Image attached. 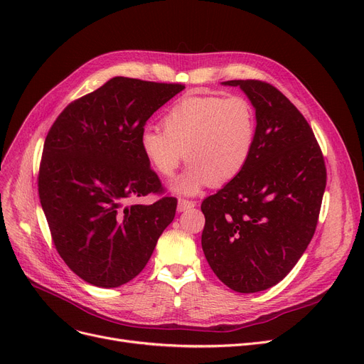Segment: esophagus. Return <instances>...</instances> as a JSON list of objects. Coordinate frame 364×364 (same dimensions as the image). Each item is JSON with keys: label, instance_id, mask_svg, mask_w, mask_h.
<instances>
[{"label": "esophagus", "instance_id": "obj_1", "mask_svg": "<svg viewBox=\"0 0 364 364\" xmlns=\"http://www.w3.org/2000/svg\"><path fill=\"white\" fill-rule=\"evenodd\" d=\"M195 202L193 200H186V199H178V205H177V209H178V213H184V211H187V209H190V208H195Z\"/></svg>", "mask_w": 364, "mask_h": 364}]
</instances>
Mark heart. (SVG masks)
Returning a JSON list of instances; mask_svg holds the SVG:
<instances>
[{
    "label": "heart",
    "mask_w": 364,
    "mask_h": 364,
    "mask_svg": "<svg viewBox=\"0 0 364 364\" xmlns=\"http://www.w3.org/2000/svg\"><path fill=\"white\" fill-rule=\"evenodd\" d=\"M164 131L146 127L140 149L162 177H172L184 162L190 166L169 184L177 195L195 196L203 187L225 186L237 178L251 159L257 114L242 95H186L162 119Z\"/></svg>",
    "instance_id": "b5f03b06"
}]
</instances>
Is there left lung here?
Segmentation results:
<instances>
[{"instance_id":"8db88e82","label":"left lung","mask_w":364,"mask_h":364,"mask_svg":"<svg viewBox=\"0 0 364 364\" xmlns=\"http://www.w3.org/2000/svg\"><path fill=\"white\" fill-rule=\"evenodd\" d=\"M255 109L257 137L242 174L202 202V250L217 277L240 294L288 274L316 232L326 166L311 127L273 85L235 80Z\"/></svg>"}]
</instances>
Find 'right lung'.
Returning a JSON list of instances; mask_svg holds the SVG:
<instances>
[{
    "label": "right lung",
    "mask_w": 364,
    "mask_h": 364,
    "mask_svg": "<svg viewBox=\"0 0 364 364\" xmlns=\"http://www.w3.org/2000/svg\"><path fill=\"white\" fill-rule=\"evenodd\" d=\"M183 90L114 76L70 103L47 134L38 177L41 206L57 252L90 284L118 288L132 280L176 217V198L127 202L162 192L140 134Z\"/></svg>",
    "instance_id": "1"
}]
</instances>
